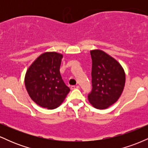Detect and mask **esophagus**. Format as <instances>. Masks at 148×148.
<instances>
[{
  "label": "esophagus",
  "mask_w": 148,
  "mask_h": 148,
  "mask_svg": "<svg viewBox=\"0 0 148 148\" xmlns=\"http://www.w3.org/2000/svg\"><path fill=\"white\" fill-rule=\"evenodd\" d=\"M79 86H72V87H71V89H72V90L79 89Z\"/></svg>",
  "instance_id": "obj_1"
}]
</instances>
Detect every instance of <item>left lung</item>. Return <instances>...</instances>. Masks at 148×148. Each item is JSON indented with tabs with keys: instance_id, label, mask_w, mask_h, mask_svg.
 <instances>
[{
	"instance_id": "8db88e82",
	"label": "left lung",
	"mask_w": 148,
	"mask_h": 148,
	"mask_svg": "<svg viewBox=\"0 0 148 148\" xmlns=\"http://www.w3.org/2000/svg\"><path fill=\"white\" fill-rule=\"evenodd\" d=\"M92 88L88 101L97 109H105L118 101L125 84V71L119 62L99 49L90 51Z\"/></svg>"
}]
</instances>
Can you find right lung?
I'll return each mask as SVG.
<instances>
[{
    "instance_id": "1",
    "label": "right lung",
    "mask_w": 148,
    "mask_h": 148,
    "mask_svg": "<svg viewBox=\"0 0 148 148\" xmlns=\"http://www.w3.org/2000/svg\"><path fill=\"white\" fill-rule=\"evenodd\" d=\"M62 57L56 52L44 53L32 63L25 74V86L30 97L43 108H56L70 91L60 73Z\"/></svg>"
}]
</instances>
